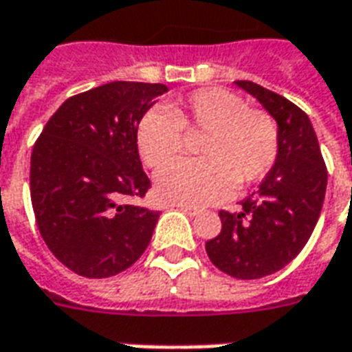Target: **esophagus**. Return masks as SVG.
<instances>
[{"mask_svg": "<svg viewBox=\"0 0 352 352\" xmlns=\"http://www.w3.org/2000/svg\"><path fill=\"white\" fill-rule=\"evenodd\" d=\"M182 212H186L188 217H197V214H201L199 208H191V207H180Z\"/></svg>", "mask_w": 352, "mask_h": 352, "instance_id": "esophagus-1", "label": "esophagus"}]
</instances>
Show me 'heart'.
Listing matches in <instances>:
<instances>
[{
	"mask_svg": "<svg viewBox=\"0 0 352 352\" xmlns=\"http://www.w3.org/2000/svg\"><path fill=\"white\" fill-rule=\"evenodd\" d=\"M186 132L203 134V159L182 161L157 178L159 197L182 207H205L245 190L272 170L280 155V130L270 113L247 107L224 88H203L174 99L166 109H149L138 122V153L153 170L176 161Z\"/></svg>",
	"mask_w": 352,
	"mask_h": 352,
	"instance_id": "heart-1",
	"label": "heart"
}]
</instances>
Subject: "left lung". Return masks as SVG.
I'll list each match as a JSON object with an SVG mask.
<instances>
[{"label":"left lung","instance_id":"1","mask_svg":"<svg viewBox=\"0 0 352 352\" xmlns=\"http://www.w3.org/2000/svg\"><path fill=\"white\" fill-rule=\"evenodd\" d=\"M236 84L276 118L280 155L261 190L241 201L239 212H218L222 232L205 249L218 270L237 280H258L282 270L307 245L322 210L328 170L302 109L249 80Z\"/></svg>","mask_w":352,"mask_h":352}]
</instances>
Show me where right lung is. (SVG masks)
Here are the masks:
<instances>
[{
	"label": "right lung",
	"instance_id": "obj_1",
	"mask_svg": "<svg viewBox=\"0 0 352 352\" xmlns=\"http://www.w3.org/2000/svg\"><path fill=\"white\" fill-rule=\"evenodd\" d=\"M166 91L162 84L109 82L69 98L36 140L30 197L45 245L84 278L130 268L149 245L157 210L124 205L144 199L138 122Z\"/></svg>",
	"mask_w": 352,
	"mask_h": 352
}]
</instances>
